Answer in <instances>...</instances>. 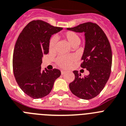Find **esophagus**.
Wrapping results in <instances>:
<instances>
[{
	"mask_svg": "<svg viewBox=\"0 0 126 126\" xmlns=\"http://www.w3.org/2000/svg\"><path fill=\"white\" fill-rule=\"evenodd\" d=\"M65 73V71H64V70H61V74H62V75H64V73Z\"/></svg>",
	"mask_w": 126,
	"mask_h": 126,
	"instance_id": "obj_1",
	"label": "esophagus"
}]
</instances>
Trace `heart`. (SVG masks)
Returning <instances> with one entry per match:
<instances>
[{"label": "heart", "instance_id": "b5f03b06", "mask_svg": "<svg viewBox=\"0 0 126 126\" xmlns=\"http://www.w3.org/2000/svg\"><path fill=\"white\" fill-rule=\"evenodd\" d=\"M62 38L67 42L69 45L73 47L77 46L80 43V38L76 33L71 31H68L64 33L62 35ZM55 37H51L49 41V51H53L55 49L56 45ZM77 59V57L75 55H60L55 60L56 64L59 67L64 69H67L71 65V64Z\"/></svg>", "mask_w": 126, "mask_h": 126}]
</instances>
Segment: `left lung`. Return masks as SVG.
<instances>
[{
  "label": "left lung",
  "instance_id": "1",
  "mask_svg": "<svg viewBox=\"0 0 126 126\" xmlns=\"http://www.w3.org/2000/svg\"><path fill=\"white\" fill-rule=\"evenodd\" d=\"M67 30L85 33L86 44L80 66L89 72L81 77L78 71H73L75 80L69 84V89L79 98L91 99L101 92L110 78L112 65L110 43L101 28L95 23L88 22Z\"/></svg>",
  "mask_w": 126,
  "mask_h": 126
}]
</instances>
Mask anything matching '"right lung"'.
I'll use <instances>...</instances> for the list:
<instances>
[{
	"mask_svg": "<svg viewBox=\"0 0 126 126\" xmlns=\"http://www.w3.org/2000/svg\"><path fill=\"white\" fill-rule=\"evenodd\" d=\"M62 29L40 20H33L17 38L13 51V73L20 89L32 98L47 96L61 76L59 69L42 71L40 65L44 55L48 53L50 37Z\"/></svg>",
	"mask_w": 126,
	"mask_h": 126,
	"instance_id": "1",
	"label": "right lung"
}]
</instances>
